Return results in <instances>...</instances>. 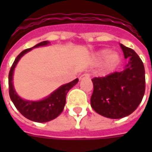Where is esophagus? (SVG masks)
I'll list each match as a JSON object with an SVG mask.
<instances>
[{"instance_id":"34e87169","label":"esophagus","mask_w":152,"mask_h":152,"mask_svg":"<svg viewBox=\"0 0 152 152\" xmlns=\"http://www.w3.org/2000/svg\"><path fill=\"white\" fill-rule=\"evenodd\" d=\"M83 78H90V74L89 73H84L83 75H81L80 77V80H82Z\"/></svg>"}]
</instances>
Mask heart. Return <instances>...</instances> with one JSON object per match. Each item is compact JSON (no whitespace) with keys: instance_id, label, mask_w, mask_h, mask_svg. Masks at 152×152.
<instances>
[{"instance_id":"obj_1","label":"heart","mask_w":152,"mask_h":152,"mask_svg":"<svg viewBox=\"0 0 152 152\" xmlns=\"http://www.w3.org/2000/svg\"><path fill=\"white\" fill-rule=\"evenodd\" d=\"M97 58L99 60H104L102 69L104 71L110 72L116 69L120 63V55L116 51L110 52L109 50H102L97 53Z\"/></svg>"}]
</instances>
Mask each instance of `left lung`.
I'll list each match as a JSON object with an SVG mask.
<instances>
[{
  "mask_svg": "<svg viewBox=\"0 0 152 152\" xmlns=\"http://www.w3.org/2000/svg\"><path fill=\"white\" fill-rule=\"evenodd\" d=\"M125 69L105 77H95L91 106L100 115L112 119L129 116L141 102L145 91V70L141 59L133 50L120 44Z\"/></svg>",
  "mask_w": 152,
  "mask_h": 152,
  "instance_id": "left-lung-1",
  "label": "left lung"
}]
</instances>
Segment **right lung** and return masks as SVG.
Returning <instances> with one entry per match:
<instances>
[{
  "mask_svg": "<svg viewBox=\"0 0 152 152\" xmlns=\"http://www.w3.org/2000/svg\"><path fill=\"white\" fill-rule=\"evenodd\" d=\"M49 44H50L49 41L42 42L33 46L32 48L27 49L22 51L13 62L8 74V87H9V95L11 100L12 101L16 109L20 111L23 117L35 122H47L58 117L64 110L65 102H66L67 93L79 81L78 79L76 78L70 83L61 85L57 90L51 93L49 96L39 101H29V100L23 99L22 98H20L18 95L15 91L12 82L14 69L17 63L25 53L31 51L33 48L47 46Z\"/></svg>",
  "mask_w": 152,
  "mask_h": 152,
  "instance_id": "1",
  "label": "right lung"
}]
</instances>
